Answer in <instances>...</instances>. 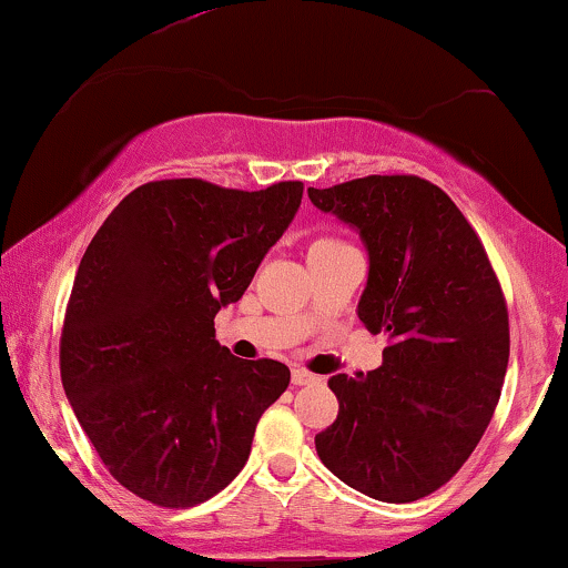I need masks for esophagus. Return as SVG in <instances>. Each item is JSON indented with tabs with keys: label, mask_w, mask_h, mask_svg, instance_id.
Listing matches in <instances>:
<instances>
[{
	"label": "esophagus",
	"mask_w": 568,
	"mask_h": 568,
	"mask_svg": "<svg viewBox=\"0 0 568 568\" xmlns=\"http://www.w3.org/2000/svg\"><path fill=\"white\" fill-rule=\"evenodd\" d=\"M291 382L296 384V387H304V384L317 382V376L310 374V371H304V368H293V371H291Z\"/></svg>",
	"instance_id": "1"
}]
</instances>
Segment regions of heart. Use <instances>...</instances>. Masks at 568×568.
I'll list each match as a JSON object with an SVG mask.
<instances>
[{
    "label": "heart",
    "mask_w": 568,
    "mask_h": 568,
    "mask_svg": "<svg viewBox=\"0 0 568 568\" xmlns=\"http://www.w3.org/2000/svg\"><path fill=\"white\" fill-rule=\"evenodd\" d=\"M338 245H347V243H342V240L336 237H317L315 243L310 245V251H325V247H338Z\"/></svg>",
    "instance_id": "obj_1"
}]
</instances>
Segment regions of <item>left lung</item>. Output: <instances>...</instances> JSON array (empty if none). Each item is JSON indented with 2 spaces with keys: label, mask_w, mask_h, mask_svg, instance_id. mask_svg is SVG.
Listing matches in <instances>:
<instances>
[{
  "label": "left lung",
  "mask_w": 568,
  "mask_h": 568,
  "mask_svg": "<svg viewBox=\"0 0 568 568\" xmlns=\"http://www.w3.org/2000/svg\"><path fill=\"white\" fill-rule=\"evenodd\" d=\"M306 194L361 232L368 283L357 317L389 336L379 368L328 379L338 416L315 435L317 456L366 497L422 499L459 473L497 408L510 357L499 280L470 221L419 175Z\"/></svg>",
  "instance_id": "left-lung-1"
}]
</instances>
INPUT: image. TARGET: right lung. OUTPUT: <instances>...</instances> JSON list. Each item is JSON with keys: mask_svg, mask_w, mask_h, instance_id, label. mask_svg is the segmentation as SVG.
I'll use <instances>...</instances> for the list:
<instances>
[{"mask_svg": "<svg viewBox=\"0 0 568 568\" xmlns=\"http://www.w3.org/2000/svg\"><path fill=\"white\" fill-rule=\"evenodd\" d=\"M302 192V181L258 192L149 181L90 240L63 317L61 382L106 470L135 497L194 507L245 467L291 371L234 357L213 317L243 296Z\"/></svg>", "mask_w": 568, "mask_h": 568, "instance_id": "obj_1", "label": "right lung"}]
</instances>
